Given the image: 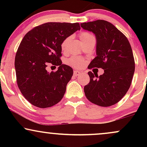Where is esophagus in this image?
Returning a JSON list of instances; mask_svg holds the SVG:
<instances>
[{
    "mask_svg": "<svg viewBox=\"0 0 147 147\" xmlns=\"http://www.w3.org/2000/svg\"><path fill=\"white\" fill-rule=\"evenodd\" d=\"M81 74L80 71H78V70H74V75L75 76H78Z\"/></svg>",
    "mask_w": 147,
    "mask_h": 147,
    "instance_id": "1",
    "label": "esophagus"
}]
</instances>
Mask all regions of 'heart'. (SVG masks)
<instances>
[{"mask_svg": "<svg viewBox=\"0 0 147 147\" xmlns=\"http://www.w3.org/2000/svg\"><path fill=\"white\" fill-rule=\"evenodd\" d=\"M92 37H93V36L89 32H82L79 34V38H80L82 43H83L84 42L88 41V39H90ZM68 41L69 38H66L62 41L61 44V48L62 51H65ZM68 63L69 65H72V66L75 67V68H79V67H82V65H84V61L82 59L79 58V57H71L70 59H69L68 60Z\"/></svg>", "mask_w": 147, "mask_h": 147, "instance_id": "1", "label": "heart"}]
</instances>
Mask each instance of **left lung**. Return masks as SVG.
Returning <instances> with one entry per match:
<instances>
[{
	"label": "left lung",
	"mask_w": 147,
	"mask_h": 147,
	"mask_svg": "<svg viewBox=\"0 0 147 147\" xmlns=\"http://www.w3.org/2000/svg\"><path fill=\"white\" fill-rule=\"evenodd\" d=\"M84 30L95 35L97 56L90 68L104 70L100 76L88 72L90 82L84 86L86 98L104 107L117 103L129 89L135 72V61L129 40L112 23L97 21L81 23Z\"/></svg>",
	"instance_id": "8db88e82"
}]
</instances>
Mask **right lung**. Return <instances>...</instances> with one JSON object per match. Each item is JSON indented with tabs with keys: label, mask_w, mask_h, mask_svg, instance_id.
<instances>
[{
	"label": "right lung",
	"mask_w": 147,
	"mask_h": 147,
	"mask_svg": "<svg viewBox=\"0 0 147 147\" xmlns=\"http://www.w3.org/2000/svg\"><path fill=\"white\" fill-rule=\"evenodd\" d=\"M81 29L78 23H46L28 32L20 43L14 66L22 95L32 105L45 109L63 98L73 75L69 65L62 64L61 44ZM49 63L59 66L56 72L47 71Z\"/></svg>",
	"instance_id": "1"
}]
</instances>
